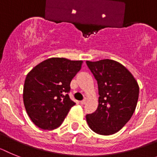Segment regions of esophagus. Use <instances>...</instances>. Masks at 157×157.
Returning <instances> with one entry per match:
<instances>
[{
    "instance_id": "esophagus-1",
    "label": "esophagus",
    "mask_w": 157,
    "mask_h": 157,
    "mask_svg": "<svg viewBox=\"0 0 157 157\" xmlns=\"http://www.w3.org/2000/svg\"><path fill=\"white\" fill-rule=\"evenodd\" d=\"M86 101H87V98H84V99H83L82 101H80V104H81V105H84V103H86Z\"/></svg>"
}]
</instances>
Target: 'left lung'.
<instances>
[{"label": "left lung", "instance_id": "left-lung-1", "mask_svg": "<svg viewBox=\"0 0 157 157\" xmlns=\"http://www.w3.org/2000/svg\"><path fill=\"white\" fill-rule=\"evenodd\" d=\"M86 64L97 80L99 95L97 109L87 114V122L98 134H114L127 123L135 111L138 84L131 73L116 61H87Z\"/></svg>", "mask_w": 157, "mask_h": 157}]
</instances>
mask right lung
I'll use <instances>...</instances> for the list:
<instances>
[{
  "mask_svg": "<svg viewBox=\"0 0 157 157\" xmlns=\"http://www.w3.org/2000/svg\"><path fill=\"white\" fill-rule=\"evenodd\" d=\"M82 61L64 58L46 59L30 71L24 86V103L35 126L54 129L62 125L75 103L69 96L70 82Z\"/></svg>",
  "mask_w": 157,
  "mask_h": 157,
  "instance_id": "right-lung-1",
  "label": "right lung"
}]
</instances>
